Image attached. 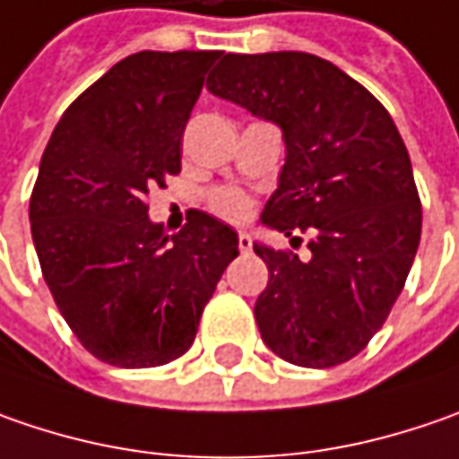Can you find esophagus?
Instances as JSON below:
<instances>
[{"label":"esophagus","mask_w":459,"mask_h":459,"mask_svg":"<svg viewBox=\"0 0 459 459\" xmlns=\"http://www.w3.org/2000/svg\"><path fill=\"white\" fill-rule=\"evenodd\" d=\"M238 249L244 251V254H249L251 251V236L247 233V230H241V233H238Z\"/></svg>","instance_id":"esophagus-1"}]
</instances>
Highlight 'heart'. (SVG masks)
<instances>
[{
	"mask_svg": "<svg viewBox=\"0 0 459 459\" xmlns=\"http://www.w3.org/2000/svg\"><path fill=\"white\" fill-rule=\"evenodd\" d=\"M210 208L226 221H244L251 212V203L244 192L218 190L210 195Z\"/></svg>",
	"mask_w": 459,
	"mask_h": 459,
	"instance_id": "1",
	"label": "heart"
}]
</instances>
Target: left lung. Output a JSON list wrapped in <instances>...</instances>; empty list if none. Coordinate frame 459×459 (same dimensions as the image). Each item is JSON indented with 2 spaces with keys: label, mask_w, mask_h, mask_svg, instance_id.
<instances>
[{
  "label": "left lung",
  "mask_w": 459,
  "mask_h": 459,
  "mask_svg": "<svg viewBox=\"0 0 459 459\" xmlns=\"http://www.w3.org/2000/svg\"><path fill=\"white\" fill-rule=\"evenodd\" d=\"M208 90L282 130L285 167L259 221L310 233L308 259L254 244L269 269L259 333L285 362L342 365L385 324L419 249L406 143L359 82L300 50L226 53Z\"/></svg>",
  "instance_id": "obj_1"
}]
</instances>
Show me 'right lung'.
<instances>
[{
    "label": "right lung",
    "mask_w": 459,
    "mask_h": 459,
    "mask_svg": "<svg viewBox=\"0 0 459 459\" xmlns=\"http://www.w3.org/2000/svg\"><path fill=\"white\" fill-rule=\"evenodd\" d=\"M221 50H141L61 115L30 197L32 244L76 339L115 368H159L195 342L238 236L190 210L167 236L151 187L182 169V133Z\"/></svg>",
    "instance_id": "add662e5"
}]
</instances>
